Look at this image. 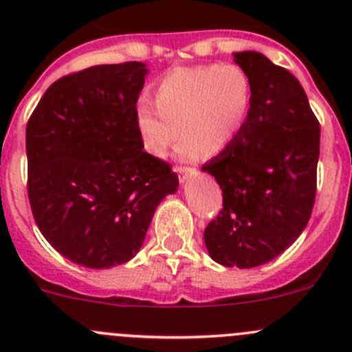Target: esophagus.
Instances as JSON below:
<instances>
[{
    "instance_id": "34e87169",
    "label": "esophagus",
    "mask_w": 352,
    "mask_h": 352,
    "mask_svg": "<svg viewBox=\"0 0 352 352\" xmlns=\"http://www.w3.org/2000/svg\"><path fill=\"white\" fill-rule=\"evenodd\" d=\"M175 172L179 173L180 177V182H184V180L187 179V177L190 175V173H194V168H190V166H175Z\"/></svg>"
}]
</instances>
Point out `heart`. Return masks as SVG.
I'll return each mask as SVG.
<instances>
[{
  "mask_svg": "<svg viewBox=\"0 0 352 352\" xmlns=\"http://www.w3.org/2000/svg\"><path fill=\"white\" fill-rule=\"evenodd\" d=\"M155 104L141 98L134 109L144 150L165 156L179 136L180 158L218 153L233 143L247 122L252 81L239 65H201L170 69L153 87Z\"/></svg>",
  "mask_w": 352,
  "mask_h": 352,
  "instance_id": "b5f03b06",
  "label": "heart"
}]
</instances>
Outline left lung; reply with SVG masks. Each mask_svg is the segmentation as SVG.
<instances>
[{
  "mask_svg": "<svg viewBox=\"0 0 352 352\" xmlns=\"http://www.w3.org/2000/svg\"><path fill=\"white\" fill-rule=\"evenodd\" d=\"M233 56L250 76L252 104L233 143L202 165L223 190L204 243L218 264L250 269L283 254L310 219L320 124L289 71L261 52Z\"/></svg>",
  "mask_w": 352,
  "mask_h": 352,
  "instance_id": "8db88e82",
  "label": "left lung"
}]
</instances>
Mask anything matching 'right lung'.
Wrapping results in <instances>:
<instances>
[{"label": "right lung", "instance_id": "right-lung-1", "mask_svg": "<svg viewBox=\"0 0 352 352\" xmlns=\"http://www.w3.org/2000/svg\"><path fill=\"white\" fill-rule=\"evenodd\" d=\"M146 65L91 66L59 78L27 122L28 201L42 235L78 265L131 261L162 199L179 187L143 151L136 127Z\"/></svg>", "mask_w": 352, "mask_h": 352}]
</instances>
